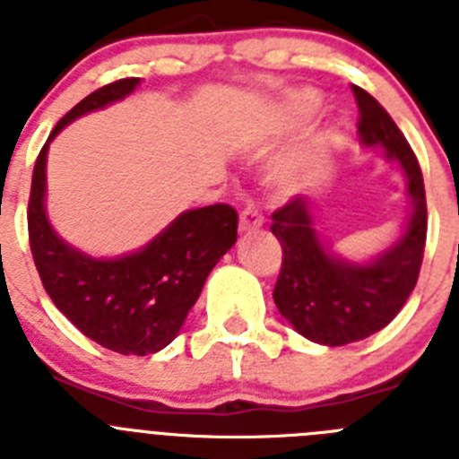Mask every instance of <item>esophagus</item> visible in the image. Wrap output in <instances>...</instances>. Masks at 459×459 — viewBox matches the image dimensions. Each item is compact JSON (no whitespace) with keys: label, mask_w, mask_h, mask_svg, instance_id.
Instances as JSON below:
<instances>
[{"label":"esophagus","mask_w":459,"mask_h":459,"mask_svg":"<svg viewBox=\"0 0 459 459\" xmlns=\"http://www.w3.org/2000/svg\"><path fill=\"white\" fill-rule=\"evenodd\" d=\"M264 222L262 213L255 204H248L246 209L241 211V218H238V227H241V232H253V230H259Z\"/></svg>","instance_id":"34e87169"}]
</instances>
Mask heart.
<instances>
[{
    "instance_id": "b5f03b06",
    "label": "heart",
    "mask_w": 459,
    "mask_h": 459,
    "mask_svg": "<svg viewBox=\"0 0 459 459\" xmlns=\"http://www.w3.org/2000/svg\"><path fill=\"white\" fill-rule=\"evenodd\" d=\"M317 105V99H315V93L310 91H303V93H296L294 96V108L301 109V112H312Z\"/></svg>"
}]
</instances>
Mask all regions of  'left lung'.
I'll use <instances>...</instances> for the list:
<instances>
[{
	"label": "left lung",
	"instance_id": "obj_1",
	"mask_svg": "<svg viewBox=\"0 0 459 459\" xmlns=\"http://www.w3.org/2000/svg\"><path fill=\"white\" fill-rule=\"evenodd\" d=\"M359 133L366 147L379 144L407 177L411 202L403 234L366 264L328 253L312 225V204L291 197L273 211L271 232L282 246L273 290L280 315L312 342L342 347L391 324L416 287L428 237V204L420 165L395 121L366 89L354 84Z\"/></svg>",
	"mask_w": 459,
	"mask_h": 459
}]
</instances>
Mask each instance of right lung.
I'll return each instance as SVG.
<instances>
[{
  "label": "right lung",
  "instance_id": "1",
  "mask_svg": "<svg viewBox=\"0 0 459 459\" xmlns=\"http://www.w3.org/2000/svg\"><path fill=\"white\" fill-rule=\"evenodd\" d=\"M140 78H124L89 93L59 119L40 149L31 177L30 246L36 271L62 315L89 340L117 354L147 356L168 347L218 259L237 243L238 216L230 204L184 211L131 255L99 259L68 246L46 213L48 147L78 117L126 99Z\"/></svg>",
  "mask_w": 459,
  "mask_h": 459
}]
</instances>
